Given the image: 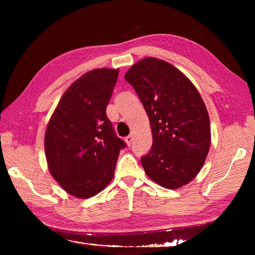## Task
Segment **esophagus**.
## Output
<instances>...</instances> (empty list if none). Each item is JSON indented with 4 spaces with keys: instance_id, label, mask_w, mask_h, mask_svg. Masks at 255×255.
Wrapping results in <instances>:
<instances>
[{
    "instance_id": "esophagus-1",
    "label": "esophagus",
    "mask_w": 255,
    "mask_h": 255,
    "mask_svg": "<svg viewBox=\"0 0 255 255\" xmlns=\"http://www.w3.org/2000/svg\"><path fill=\"white\" fill-rule=\"evenodd\" d=\"M125 141H126V143H127L128 145H130V144H132V141H133V137H132V136H128V137H126Z\"/></svg>"
}]
</instances>
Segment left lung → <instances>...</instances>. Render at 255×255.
I'll return each instance as SVG.
<instances>
[{
	"mask_svg": "<svg viewBox=\"0 0 255 255\" xmlns=\"http://www.w3.org/2000/svg\"><path fill=\"white\" fill-rule=\"evenodd\" d=\"M125 79L134 87L150 120L153 143L141 157L152 181L168 189L188 184L201 170L211 146V123L201 95L179 69L146 57Z\"/></svg>",
	"mask_w": 255,
	"mask_h": 255,
	"instance_id": "8db88e82",
	"label": "left lung"
}]
</instances>
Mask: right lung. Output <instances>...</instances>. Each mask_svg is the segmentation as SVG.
I'll list each match as a JSON object with an SVG mask.
<instances>
[{
    "mask_svg": "<svg viewBox=\"0 0 255 255\" xmlns=\"http://www.w3.org/2000/svg\"><path fill=\"white\" fill-rule=\"evenodd\" d=\"M119 69H95L73 82L60 98L44 134L49 171L69 195L87 199L102 191L115 174L120 150L106 116Z\"/></svg>",
    "mask_w": 255,
    "mask_h": 255,
    "instance_id": "right-lung-1",
    "label": "right lung"
}]
</instances>
